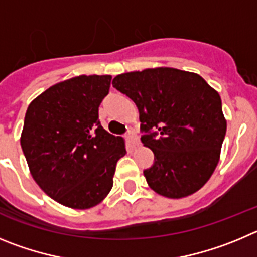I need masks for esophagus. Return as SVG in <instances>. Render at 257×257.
<instances>
[{"label":"esophagus","mask_w":257,"mask_h":257,"mask_svg":"<svg viewBox=\"0 0 257 257\" xmlns=\"http://www.w3.org/2000/svg\"><path fill=\"white\" fill-rule=\"evenodd\" d=\"M126 140H128V142L131 143L132 146H137L138 143H140L137 134L134 133V132H128V134H126Z\"/></svg>","instance_id":"obj_1"}]
</instances>
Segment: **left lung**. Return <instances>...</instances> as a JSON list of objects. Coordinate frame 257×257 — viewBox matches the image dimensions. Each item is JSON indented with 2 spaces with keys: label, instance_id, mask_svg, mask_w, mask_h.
I'll use <instances>...</instances> for the list:
<instances>
[{
  "label": "left lung",
  "instance_id": "1",
  "mask_svg": "<svg viewBox=\"0 0 257 257\" xmlns=\"http://www.w3.org/2000/svg\"><path fill=\"white\" fill-rule=\"evenodd\" d=\"M112 85L140 111L141 141L155 155L143 172L150 188L168 198L202 188L218 165L226 132L218 92L198 74L174 68L120 74Z\"/></svg>",
  "mask_w": 257,
  "mask_h": 257
}]
</instances>
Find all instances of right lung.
I'll use <instances>...</instances> for the list:
<instances>
[{
    "mask_svg": "<svg viewBox=\"0 0 257 257\" xmlns=\"http://www.w3.org/2000/svg\"><path fill=\"white\" fill-rule=\"evenodd\" d=\"M111 75H79L36 97L20 145L36 183L46 195L77 210L96 206L111 191L125 142L102 128L98 107Z\"/></svg>",
    "mask_w": 257,
    "mask_h": 257,
    "instance_id": "1",
    "label": "right lung"
}]
</instances>
